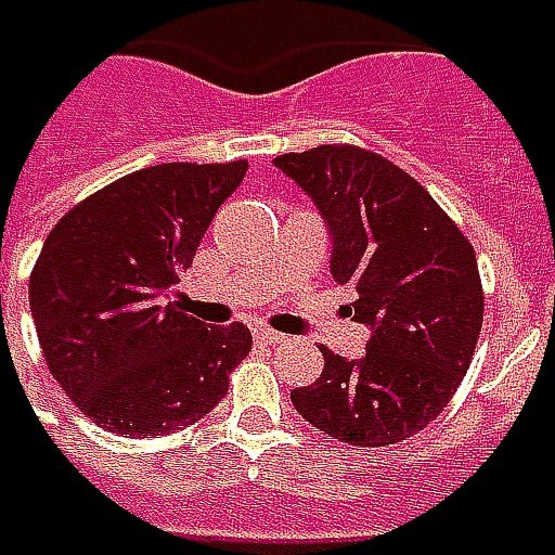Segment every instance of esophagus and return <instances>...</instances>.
<instances>
[{
	"instance_id": "34e87169",
	"label": "esophagus",
	"mask_w": 555,
	"mask_h": 555,
	"mask_svg": "<svg viewBox=\"0 0 555 555\" xmlns=\"http://www.w3.org/2000/svg\"><path fill=\"white\" fill-rule=\"evenodd\" d=\"M253 334H256V340L264 344V347H278V344H284V340H287L284 334H278V331H271V327H256Z\"/></svg>"
}]
</instances>
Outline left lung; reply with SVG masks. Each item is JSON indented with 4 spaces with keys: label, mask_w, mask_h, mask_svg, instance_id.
I'll return each instance as SVG.
<instances>
[{
    "label": "left lung",
    "mask_w": 555,
    "mask_h": 555,
    "mask_svg": "<svg viewBox=\"0 0 555 555\" xmlns=\"http://www.w3.org/2000/svg\"><path fill=\"white\" fill-rule=\"evenodd\" d=\"M321 211L331 274L349 287L347 315L372 337L362 359L321 349L324 369L291 390L296 412L334 440L387 447L430 425L481 334L485 293L472 243L430 193L393 162L359 146L274 158Z\"/></svg>",
    "instance_id": "left-lung-1"
}]
</instances>
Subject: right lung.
<instances>
[{
  "label": "right lung",
  "mask_w": 555,
  "mask_h": 555,
  "mask_svg": "<svg viewBox=\"0 0 555 555\" xmlns=\"http://www.w3.org/2000/svg\"><path fill=\"white\" fill-rule=\"evenodd\" d=\"M246 162H168L102 186L46 236L30 274L42 359L83 415L158 437L208 415L253 349L246 324L208 327L178 284Z\"/></svg>",
  "instance_id": "obj_1"
}]
</instances>
